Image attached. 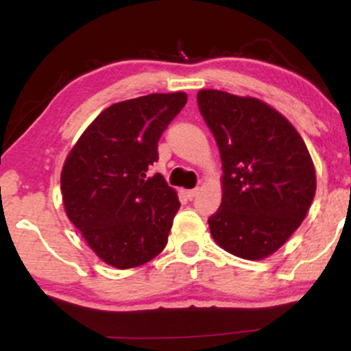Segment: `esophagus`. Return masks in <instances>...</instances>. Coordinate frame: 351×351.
Wrapping results in <instances>:
<instances>
[{"instance_id":"obj_1","label":"esophagus","mask_w":351,"mask_h":351,"mask_svg":"<svg viewBox=\"0 0 351 351\" xmlns=\"http://www.w3.org/2000/svg\"><path fill=\"white\" fill-rule=\"evenodd\" d=\"M184 195H186L188 199H193L196 195H198V188H195V189H186V191H184Z\"/></svg>"}]
</instances>
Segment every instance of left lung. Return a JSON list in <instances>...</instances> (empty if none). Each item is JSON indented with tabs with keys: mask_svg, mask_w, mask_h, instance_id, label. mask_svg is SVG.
Instances as JSON below:
<instances>
[{
	"mask_svg": "<svg viewBox=\"0 0 351 351\" xmlns=\"http://www.w3.org/2000/svg\"><path fill=\"white\" fill-rule=\"evenodd\" d=\"M198 107L223 162L213 239L243 259H264L300 226L315 196V168L293 125L267 104L199 90Z\"/></svg>",
	"mask_w": 351,
	"mask_h": 351,
	"instance_id": "left-lung-1",
	"label": "left lung"
}]
</instances>
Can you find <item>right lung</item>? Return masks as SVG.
Listing matches in <instances>:
<instances>
[{
	"instance_id": "add662e5",
	"label": "right lung",
	"mask_w": 351,
	"mask_h": 351,
	"mask_svg": "<svg viewBox=\"0 0 351 351\" xmlns=\"http://www.w3.org/2000/svg\"><path fill=\"white\" fill-rule=\"evenodd\" d=\"M186 94H150L110 106L74 145L60 191L71 223L104 263L138 267L168 243L180 209L160 173L158 140L186 104Z\"/></svg>"
}]
</instances>
